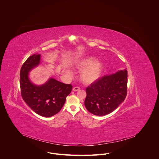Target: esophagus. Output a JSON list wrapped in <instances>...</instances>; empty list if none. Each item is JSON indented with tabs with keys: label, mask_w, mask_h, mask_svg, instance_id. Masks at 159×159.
Wrapping results in <instances>:
<instances>
[{
	"label": "esophagus",
	"mask_w": 159,
	"mask_h": 159,
	"mask_svg": "<svg viewBox=\"0 0 159 159\" xmlns=\"http://www.w3.org/2000/svg\"><path fill=\"white\" fill-rule=\"evenodd\" d=\"M80 89V88L79 87H75L73 88V91H78Z\"/></svg>",
	"instance_id": "esophagus-1"
}]
</instances>
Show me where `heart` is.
<instances>
[{
  "instance_id": "obj_1",
  "label": "heart",
  "mask_w": 159,
  "mask_h": 159,
  "mask_svg": "<svg viewBox=\"0 0 159 159\" xmlns=\"http://www.w3.org/2000/svg\"><path fill=\"white\" fill-rule=\"evenodd\" d=\"M75 66L79 70H81L80 78L84 84H91L98 80L103 68V63L92 56L78 59L75 62ZM67 73L69 75H73L70 70H68Z\"/></svg>"
}]
</instances>
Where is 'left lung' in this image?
<instances>
[{
    "label": "left lung",
    "instance_id": "1",
    "mask_svg": "<svg viewBox=\"0 0 159 159\" xmlns=\"http://www.w3.org/2000/svg\"><path fill=\"white\" fill-rule=\"evenodd\" d=\"M127 91V71L119 70L98 78L86 88L84 105L94 115L108 114L124 101Z\"/></svg>",
    "mask_w": 159,
    "mask_h": 159
}]
</instances>
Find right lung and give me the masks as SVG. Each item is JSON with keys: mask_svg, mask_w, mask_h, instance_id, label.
<instances>
[{"mask_svg": "<svg viewBox=\"0 0 159 159\" xmlns=\"http://www.w3.org/2000/svg\"><path fill=\"white\" fill-rule=\"evenodd\" d=\"M40 54H35L23 64L20 71L21 93L24 102L35 113L43 117H51L62 109L72 86L52 78L42 85L33 84L29 77V72L40 64Z\"/></svg>", "mask_w": 159, "mask_h": 159, "instance_id": "add662e5", "label": "right lung"}]
</instances>
